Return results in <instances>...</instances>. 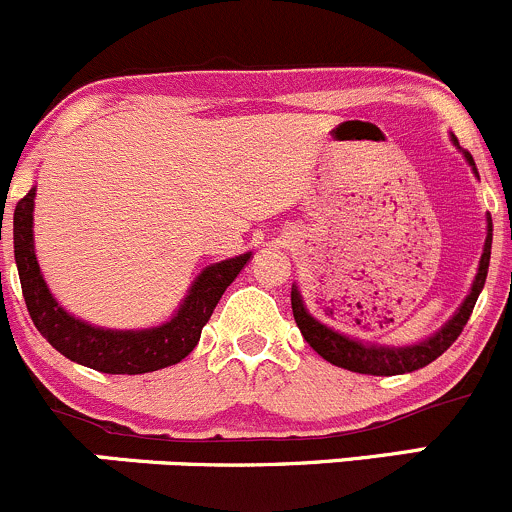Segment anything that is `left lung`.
Instances as JSON below:
<instances>
[{
  "instance_id": "8db88e82",
  "label": "left lung",
  "mask_w": 512,
  "mask_h": 512,
  "mask_svg": "<svg viewBox=\"0 0 512 512\" xmlns=\"http://www.w3.org/2000/svg\"><path fill=\"white\" fill-rule=\"evenodd\" d=\"M456 142V139H454ZM459 144V142H456ZM469 164L476 169L473 164V157L469 152H464ZM491 242H493V225L491 218H488V238H486V247H483L481 255V265H478V274L476 282H473L471 294L466 297L461 309L456 311L454 319L449 321L439 333H434L432 338L427 341L417 343V346L410 348H385V346H363V343L351 341V338L341 336V333L331 331V328L319 324L314 316H309V311L304 309L301 304V297L297 289H292V311H294V321H297L301 336L306 338L311 348L326 358L328 363L338 365V368L353 370V373H363V375H402V373H412V370L424 368L432 360H437L456 338L461 336L464 326L469 324L471 311L476 306L478 294H481L483 284H486V274H488V262H491Z\"/></svg>"
}]
</instances>
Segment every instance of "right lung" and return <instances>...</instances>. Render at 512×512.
Returning a JSON list of instances; mask_svg holds the SVG:
<instances>
[{
    "label": "right lung",
    "mask_w": 512,
    "mask_h": 512,
    "mask_svg": "<svg viewBox=\"0 0 512 512\" xmlns=\"http://www.w3.org/2000/svg\"><path fill=\"white\" fill-rule=\"evenodd\" d=\"M34 196L36 188H31L16 203L14 211V260L16 267H19L21 294H24L26 309H29L31 321L39 328L41 336L58 353L85 365V368L100 370V373H152V370L184 360L196 348L215 304L250 260V255H240L233 257V260L206 267L201 277L193 282L179 314L169 324L149 328V331H105V328H95L73 319L48 292L46 282L41 277L39 262H36L34 235H31Z\"/></svg>",
    "instance_id": "right-lung-1"
}]
</instances>
